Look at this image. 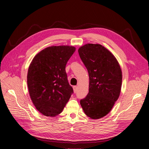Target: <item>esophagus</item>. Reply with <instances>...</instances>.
Instances as JSON below:
<instances>
[{
  "instance_id": "1",
  "label": "esophagus",
  "mask_w": 149,
  "mask_h": 149,
  "mask_svg": "<svg viewBox=\"0 0 149 149\" xmlns=\"http://www.w3.org/2000/svg\"><path fill=\"white\" fill-rule=\"evenodd\" d=\"M73 89H74V93H76L77 91V86H73Z\"/></svg>"
}]
</instances>
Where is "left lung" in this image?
Here are the masks:
<instances>
[{"label":"left lung","mask_w":149,"mask_h":149,"mask_svg":"<svg viewBox=\"0 0 149 149\" xmlns=\"http://www.w3.org/2000/svg\"><path fill=\"white\" fill-rule=\"evenodd\" d=\"M89 74V92L80 104L92 119L107 115L118 100L122 87V70L111 52L100 44L88 43L78 50Z\"/></svg>","instance_id":"left-lung-1"}]
</instances>
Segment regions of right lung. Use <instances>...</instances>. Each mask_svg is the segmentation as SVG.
Here are the masks:
<instances>
[{
    "label": "right lung",
    "instance_id": "obj_1",
    "mask_svg": "<svg viewBox=\"0 0 149 149\" xmlns=\"http://www.w3.org/2000/svg\"><path fill=\"white\" fill-rule=\"evenodd\" d=\"M75 51L72 46L49 47L31 61L27 77L28 89L33 104L42 115H58L74 93L65 67Z\"/></svg>",
    "mask_w": 149,
    "mask_h": 149
}]
</instances>
